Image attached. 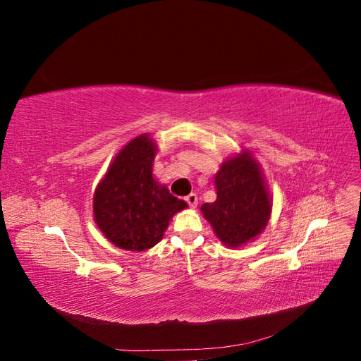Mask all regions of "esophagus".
Instances as JSON below:
<instances>
[{
	"label": "esophagus",
	"mask_w": 361,
	"mask_h": 361,
	"mask_svg": "<svg viewBox=\"0 0 361 361\" xmlns=\"http://www.w3.org/2000/svg\"><path fill=\"white\" fill-rule=\"evenodd\" d=\"M185 200H187V203L190 204V207H192V209H194V207L197 206V203H199V200H197V195H195V194H190V195H187V197H185Z\"/></svg>",
	"instance_id": "1"
}]
</instances>
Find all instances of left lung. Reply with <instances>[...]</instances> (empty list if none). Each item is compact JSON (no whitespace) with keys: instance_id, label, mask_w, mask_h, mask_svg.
Wrapping results in <instances>:
<instances>
[{"instance_id":"obj_1","label":"left lung","mask_w":361,"mask_h":361,"mask_svg":"<svg viewBox=\"0 0 361 361\" xmlns=\"http://www.w3.org/2000/svg\"><path fill=\"white\" fill-rule=\"evenodd\" d=\"M216 200L202 204L200 211L215 236L232 248L256 239L265 231L272 199L264 173L250 150L227 158L215 174Z\"/></svg>"}]
</instances>
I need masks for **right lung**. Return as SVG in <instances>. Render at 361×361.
Masks as SVG:
<instances>
[{
  "mask_svg": "<svg viewBox=\"0 0 361 361\" xmlns=\"http://www.w3.org/2000/svg\"><path fill=\"white\" fill-rule=\"evenodd\" d=\"M158 146L141 134L118 152L93 194V218L116 247L145 251L164 236L174 214L188 204L154 178Z\"/></svg>",
  "mask_w": 361,
  "mask_h": 361,
  "instance_id": "obj_1",
  "label": "right lung"
}]
</instances>
